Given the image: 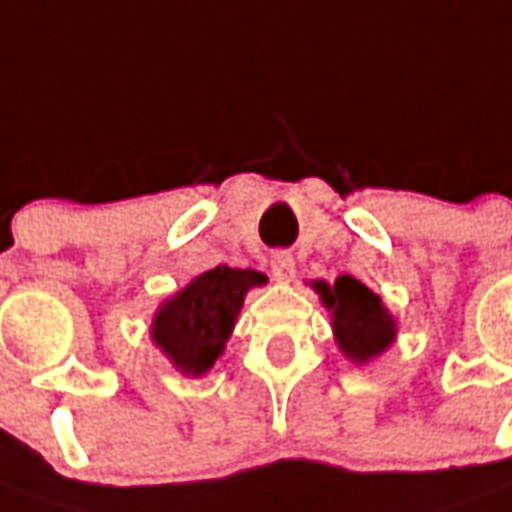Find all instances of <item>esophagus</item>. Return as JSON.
<instances>
[{"label": "esophagus", "instance_id": "esophagus-1", "mask_svg": "<svg viewBox=\"0 0 512 512\" xmlns=\"http://www.w3.org/2000/svg\"><path fill=\"white\" fill-rule=\"evenodd\" d=\"M271 273L276 282H292V276H295V257L290 252H273L271 255Z\"/></svg>", "mask_w": 512, "mask_h": 512}]
</instances>
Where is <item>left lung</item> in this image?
I'll return each mask as SVG.
<instances>
[{
    "label": "left lung",
    "instance_id": "obj_1",
    "mask_svg": "<svg viewBox=\"0 0 512 512\" xmlns=\"http://www.w3.org/2000/svg\"><path fill=\"white\" fill-rule=\"evenodd\" d=\"M311 287L319 292L327 311H333L335 343L346 360L365 365L392 346L397 322L376 292L349 273L338 276L335 284L314 282Z\"/></svg>",
    "mask_w": 512,
    "mask_h": 512
}]
</instances>
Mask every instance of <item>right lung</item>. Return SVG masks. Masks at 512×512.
<instances>
[{
    "mask_svg": "<svg viewBox=\"0 0 512 512\" xmlns=\"http://www.w3.org/2000/svg\"><path fill=\"white\" fill-rule=\"evenodd\" d=\"M265 282V273L228 265L195 276L155 311L152 343L182 376H204L225 351L247 292Z\"/></svg>",
    "mask_w": 512,
    "mask_h": 512,
    "instance_id": "right-lung-1",
    "label": "right lung"
}]
</instances>
